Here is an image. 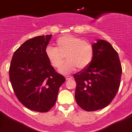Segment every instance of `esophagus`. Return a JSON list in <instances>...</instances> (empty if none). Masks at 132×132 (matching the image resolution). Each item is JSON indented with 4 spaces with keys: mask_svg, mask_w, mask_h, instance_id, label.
I'll list each match as a JSON object with an SVG mask.
<instances>
[{
    "mask_svg": "<svg viewBox=\"0 0 132 132\" xmlns=\"http://www.w3.org/2000/svg\"><path fill=\"white\" fill-rule=\"evenodd\" d=\"M72 78H73V77L71 76V75H67V76H65V79H66V80H71Z\"/></svg>",
    "mask_w": 132,
    "mask_h": 132,
    "instance_id": "34e87169",
    "label": "esophagus"
}]
</instances>
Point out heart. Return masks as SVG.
<instances>
[{
	"instance_id": "1",
	"label": "heart",
	"mask_w": 132,
	"mask_h": 132,
	"mask_svg": "<svg viewBox=\"0 0 132 132\" xmlns=\"http://www.w3.org/2000/svg\"><path fill=\"white\" fill-rule=\"evenodd\" d=\"M57 47L47 45L45 55L53 67L60 66L66 55L68 61L59 67V73L68 74L78 67L79 69L87 68L94 57V47L88 41L73 35L61 36L56 40Z\"/></svg>"
}]
</instances>
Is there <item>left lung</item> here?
<instances>
[{
    "label": "left lung",
    "instance_id": "1",
    "mask_svg": "<svg viewBox=\"0 0 132 132\" xmlns=\"http://www.w3.org/2000/svg\"><path fill=\"white\" fill-rule=\"evenodd\" d=\"M91 63L74 74L75 100L86 111H95L107 106L116 96L120 85L122 69L117 52L105 40L93 44Z\"/></svg>",
    "mask_w": 132,
    "mask_h": 132
}]
</instances>
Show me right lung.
<instances>
[{"label": "right lung", "instance_id": "right-lung-1", "mask_svg": "<svg viewBox=\"0 0 132 132\" xmlns=\"http://www.w3.org/2000/svg\"><path fill=\"white\" fill-rule=\"evenodd\" d=\"M52 36H37L25 42L15 51L9 69L17 98L28 109L39 112H47L55 105L59 87L65 81L45 55Z\"/></svg>", "mask_w": 132, "mask_h": 132}]
</instances>
